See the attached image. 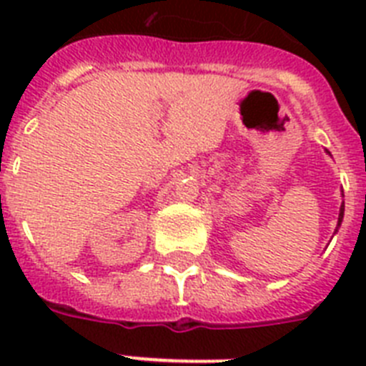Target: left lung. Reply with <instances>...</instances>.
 Returning <instances> with one entry per match:
<instances>
[{"label":"left lung","mask_w":366,"mask_h":366,"mask_svg":"<svg viewBox=\"0 0 366 366\" xmlns=\"http://www.w3.org/2000/svg\"><path fill=\"white\" fill-rule=\"evenodd\" d=\"M342 214H345V205H341V211H339V219H337V225H341V222H342Z\"/></svg>","instance_id":"left-lung-1"}]
</instances>
